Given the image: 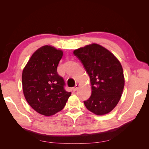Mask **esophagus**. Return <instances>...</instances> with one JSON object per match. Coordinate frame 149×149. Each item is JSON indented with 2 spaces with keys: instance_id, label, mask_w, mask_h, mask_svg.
Here are the masks:
<instances>
[{
  "instance_id": "34e87169",
  "label": "esophagus",
  "mask_w": 149,
  "mask_h": 149,
  "mask_svg": "<svg viewBox=\"0 0 149 149\" xmlns=\"http://www.w3.org/2000/svg\"><path fill=\"white\" fill-rule=\"evenodd\" d=\"M79 86V84H76L75 85V86L73 88V91H76V90H77V89H78Z\"/></svg>"
}]
</instances>
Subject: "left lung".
Returning a JSON list of instances; mask_svg holds the SVG:
<instances>
[{
  "label": "left lung",
  "mask_w": 149,
  "mask_h": 149,
  "mask_svg": "<svg viewBox=\"0 0 149 149\" xmlns=\"http://www.w3.org/2000/svg\"><path fill=\"white\" fill-rule=\"evenodd\" d=\"M74 55L81 62L91 84V95L84 104L94 114L110 112L118 104L124 87L123 67L109 50L93 43L75 49Z\"/></svg>",
  "instance_id": "obj_1"
}]
</instances>
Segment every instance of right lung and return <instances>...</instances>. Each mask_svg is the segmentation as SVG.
Returning a JSON list of instances; mask_svg holds the SVG:
<instances>
[{
	"mask_svg": "<svg viewBox=\"0 0 149 149\" xmlns=\"http://www.w3.org/2000/svg\"><path fill=\"white\" fill-rule=\"evenodd\" d=\"M63 53L51 46L38 49L22 72V87L29 105L39 114L49 116L61 111L71 96L57 67Z\"/></svg>",
	"mask_w": 149,
	"mask_h": 149,
	"instance_id": "right-lung-1",
	"label": "right lung"
}]
</instances>
